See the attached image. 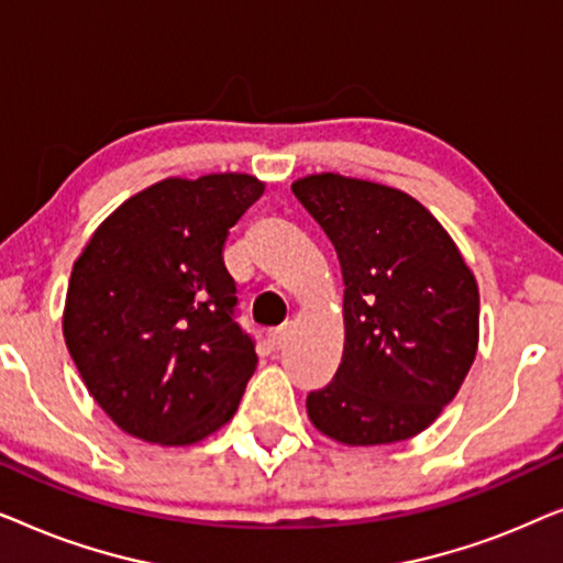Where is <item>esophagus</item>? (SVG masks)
Listing matches in <instances>:
<instances>
[{
    "label": "esophagus",
    "mask_w": 563,
    "mask_h": 563,
    "mask_svg": "<svg viewBox=\"0 0 563 563\" xmlns=\"http://www.w3.org/2000/svg\"><path fill=\"white\" fill-rule=\"evenodd\" d=\"M289 330H291V325L289 322H284V325H279V328H274L272 333H268V341H272V345L274 349H282L284 343H287V338H289Z\"/></svg>",
    "instance_id": "34e87169"
}]
</instances>
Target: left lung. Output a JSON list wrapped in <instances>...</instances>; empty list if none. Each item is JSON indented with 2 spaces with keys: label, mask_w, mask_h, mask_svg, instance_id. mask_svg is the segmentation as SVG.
Returning <instances> with one entry per match:
<instances>
[{
  "label": "left lung",
  "mask_w": 563,
  "mask_h": 563,
  "mask_svg": "<svg viewBox=\"0 0 563 563\" xmlns=\"http://www.w3.org/2000/svg\"><path fill=\"white\" fill-rule=\"evenodd\" d=\"M291 191L335 245L343 358L307 418L343 445L407 441L459 395L479 349V287L445 228L402 189L322 172Z\"/></svg>",
  "instance_id": "obj_1"
}]
</instances>
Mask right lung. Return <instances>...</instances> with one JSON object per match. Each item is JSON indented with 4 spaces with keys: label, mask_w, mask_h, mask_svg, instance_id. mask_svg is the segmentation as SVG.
Instances as JSON below:
<instances>
[{
    "label": "right lung",
    "mask_w": 563,
    "mask_h": 563,
    "mask_svg": "<svg viewBox=\"0 0 563 563\" xmlns=\"http://www.w3.org/2000/svg\"><path fill=\"white\" fill-rule=\"evenodd\" d=\"M264 187L241 172L168 176L107 214L74 261L66 349L128 435L191 445L233 420L258 356L233 320L222 249Z\"/></svg>",
    "instance_id": "right-lung-1"
}]
</instances>
